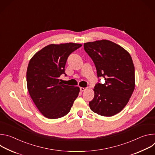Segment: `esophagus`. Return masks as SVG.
I'll use <instances>...</instances> for the list:
<instances>
[{
	"label": "esophagus",
	"instance_id": "obj_1",
	"mask_svg": "<svg viewBox=\"0 0 155 155\" xmlns=\"http://www.w3.org/2000/svg\"><path fill=\"white\" fill-rule=\"evenodd\" d=\"M80 90L81 91H85V90H86V87H81L80 88Z\"/></svg>",
	"mask_w": 155,
	"mask_h": 155
}]
</instances>
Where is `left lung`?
<instances>
[{
    "label": "left lung",
    "mask_w": 155,
    "mask_h": 155,
    "mask_svg": "<svg viewBox=\"0 0 155 155\" xmlns=\"http://www.w3.org/2000/svg\"><path fill=\"white\" fill-rule=\"evenodd\" d=\"M84 49L95 64L97 77L105 79L104 84L95 85L90 107L101 116H114L124 108L134 90L132 58L123 47L107 40L85 43Z\"/></svg>",
    "instance_id": "obj_1"
}]
</instances>
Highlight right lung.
Masks as SVG:
<instances>
[{"mask_svg":"<svg viewBox=\"0 0 155 155\" xmlns=\"http://www.w3.org/2000/svg\"><path fill=\"white\" fill-rule=\"evenodd\" d=\"M78 43L51 44L36 53L27 69L29 94L41 114L56 119L67 115L78 96L80 88L63 84L59 77L65 74L69 56L81 47Z\"/></svg>","mask_w":155,"mask_h":155,"instance_id":"obj_1","label":"right lung"}]
</instances>
